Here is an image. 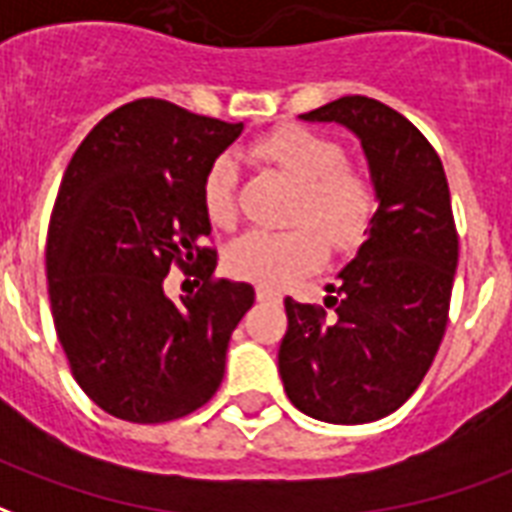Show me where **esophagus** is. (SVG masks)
Masks as SVG:
<instances>
[{
    "instance_id": "esophagus-1",
    "label": "esophagus",
    "mask_w": 512,
    "mask_h": 512,
    "mask_svg": "<svg viewBox=\"0 0 512 512\" xmlns=\"http://www.w3.org/2000/svg\"><path fill=\"white\" fill-rule=\"evenodd\" d=\"M255 295H257V301H271V304H279V301H282V293H279V290H274V287H266V285L257 287Z\"/></svg>"
}]
</instances>
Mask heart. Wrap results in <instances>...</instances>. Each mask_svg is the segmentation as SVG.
<instances>
[{
    "label": "heart",
    "mask_w": 512,
    "mask_h": 512,
    "mask_svg": "<svg viewBox=\"0 0 512 512\" xmlns=\"http://www.w3.org/2000/svg\"><path fill=\"white\" fill-rule=\"evenodd\" d=\"M252 154L295 181L287 230H252L227 246L230 274L282 287L323 266L328 244L350 255L369 238L377 219V189L369 173L344 160L342 143L304 124H285L252 143ZM203 206L217 227L238 225L241 170L236 157L219 154L203 176Z\"/></svg>",
    "instance_id": "1"
}]
</instances>
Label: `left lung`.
Returning a JSON list of instances; mask_svg holds the SVG:
<instances>
[{
    "mask_svg": "<svg viewBox=\"0 0 512 512\" xmlns=\"http://www.w3.org/2000/svg\"><path fill=\"white\" fill-rule=\"evenodd\" d=\"M301 119L361 138L380 208L325 306L285 298L279 374L309 418L372 423L418 391L445 336L458 263L448 179L426 135L380 100L339 97Z\"/></svg>",
    "mask_w": 512,
    "mask_h": 512,
    "instance_id": "1",
    "label": "left lung"
}]
</instances>
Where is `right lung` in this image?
<instances>
[{"mask_svg":"<svg viewBox=\"0 0 512 512\" xmlns=\"http://www.w3.org/2000/svg\"><path fill=\"white\" fill-rule=\"evenodd\" d=\"M241 130L146 97L108 113L64 170L45 244L48 298L75 382L113 418L179 420L225 377L255 290L214 279L203 176ZM173 265L204 282L181 305L164 295Z\"/></svg>","mask_w":512,"mask_h":512,"instance_id":"add662e5","label":"right lung"}]
</instances>
